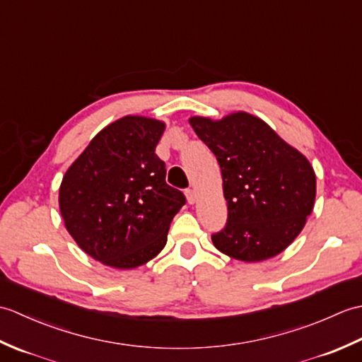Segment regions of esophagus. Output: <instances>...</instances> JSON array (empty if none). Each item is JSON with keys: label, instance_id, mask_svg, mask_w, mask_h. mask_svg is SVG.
Here are the masks:
<instances>
[{"label": "esophagus", "instance_id": "1", "mask_svg": "<svg viewBox=\"0 0 362 362\" xmlns=\"http://www.w3.org/2000/svg\"><path fill=\"white\" fill-rule=\"evenodd\" d=\"M185 196H187V201H188V204H196V201H197V194H196V191L193 189V188H188L187 191H185Z\"/></svg>", "mask_w": 362, "mask_h": 362}]
</instances>
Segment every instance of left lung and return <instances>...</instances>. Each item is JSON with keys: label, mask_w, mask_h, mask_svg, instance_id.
Segmentation results:
<instances>
[{"label": "left lung", "mask_w": 362, "mask_h": 362, "mask_svg": "<svg viewBox=\"0 0 362 362\" xmlns=\"http://www.w3.org/2000/svg\"><path fill=\"white\" fill-rule=\"evenodd\" d=\"M189 124L221 166L228 218L211 236L214 247L245 263L279 255L314 209L316 174L308 158L247 112L191 117Z\"/></svg>", "instance_id": "obj_1"}]
</instances>
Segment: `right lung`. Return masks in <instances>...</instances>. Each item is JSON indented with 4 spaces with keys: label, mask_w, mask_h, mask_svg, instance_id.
<instances>
[{
    "label": "right lung",
    "mask_w": 362,
    "mask_h": 362,
    "mask_svg": "<svg viewBox=\"0 0 362 362\" xmlns=\"http://www.w3.org/2000/svg\"><path fill=\"white\" fill-rule=\"evenodd\" d=\"M165 127L127 115L98 132L66 169L60 214L76 244L99 263L135 269L165 247L169 226L185 205L156 153Z\"/></svg>",
    "instance_id": "add662e5"
}]
</instances>
